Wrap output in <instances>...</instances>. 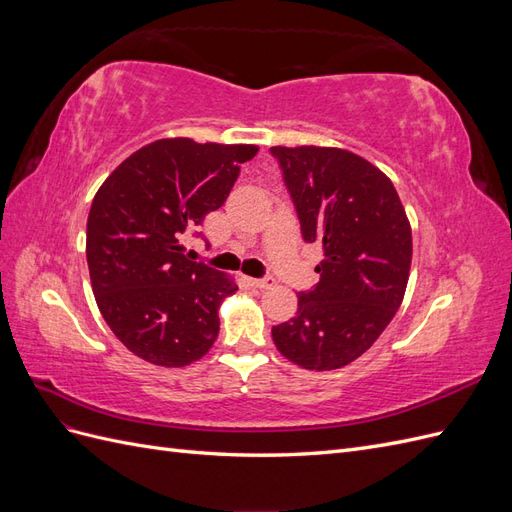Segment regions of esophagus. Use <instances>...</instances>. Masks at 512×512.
Wrapping results in <instances>:
<instances>
[{"label":"esophagus","mask_w":512,"mask_h":512,"mask_svg":"<svg viewBox=\"0 0 512 512\" xmlns=\"http://www.w3.org/2000/svg\"><path fill=\"white\" fill-rule=\"evenodd\" d=\"M250 284L256 288H271L275 284L273 277H262V280H256V277H250Z\"/></svg>","instance_id":"34e87169"}]
</instances>
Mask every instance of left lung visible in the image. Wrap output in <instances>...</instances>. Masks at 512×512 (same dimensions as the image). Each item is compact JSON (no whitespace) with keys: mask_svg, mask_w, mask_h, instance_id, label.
I'll list each match as a JSON object with an SVG mask.
<instances>
[{"mask_svg":"<svg viewBox=\"0 0 512 512\" xmlns=\"http://www.w3.org/2000/svg\"><path fill=\"white\" fill-rule=\"evenodd\" d=\"M297 207L303 239L322 243L320 282L297 316L271 329L288 361L339 369L371 348L404 301L412 228L391 179L339 147H271Z\"/></svg>","mask_w":512,"mask_h":512,"instance_id":"left-lung-1","label":"left lung"}]
</instances>
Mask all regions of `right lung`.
<instances>
[{
	"label": "right lung",
	"mask_w": 512,
	"mask_h": 512,
	"mask_svg": "<svg viewBox=\"0 0 512 512\" xmlns=\"http://www.w3.org/2000/svg\"><path fill=\"white\" fill-rule=\"evenodd\" d=\"M256 145L160 138L100 185L87 218L91 288L106 324L143 361L185 367L209 352L218 309L239 290L190 260L183 235L220 209Z\"/></svg>",
	"instance_id": "add662e5"
}]
</instances>
